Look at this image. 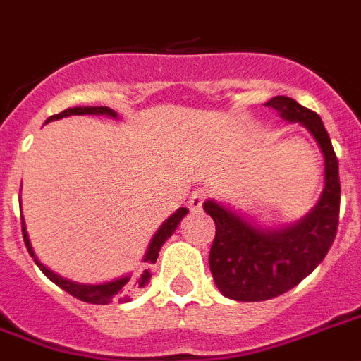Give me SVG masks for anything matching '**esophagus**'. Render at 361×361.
<instances>
[{
  "label": "esophagus",
  "instance_id": "obj_1",
  "mask_svg": "<svg viewBox=\"0 0 361 361\" xmlns=\"http://www.w3.org/2000/svg\"><path fill=\"white\" fill-rule=\"evenodd\" d=\"M205 195H207L205 188H195L194 192H192V195H190V201H188L190 209H194V211H200L201 205H203V200H205Z\"/></svg>",
  "mask_w": 361,
  "mask_h": 361
}]
</instances>
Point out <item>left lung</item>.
<instances>
[{
  "label": "left lung",
  "mask_w": 361,
  "mask_h": 361,
  "mask_svg": "<svg viewBox=\"0 0 361 361\" xmlns=\"http://www.w3.org/2000/svg\"><path fill=\"white\" fill-rule=\"evenodd\" d=\"M288 122L311 131L324 154L322 197L305 219L281 230H264L216 201H205L216 233L209 252L212 279L226 298L264 301L300 284L326 258L339 224V164L322 118L286 96L265 103Z\"/></svg>",
  "instance_id": "8db88e82"
}]
</instances>
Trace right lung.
<instances>
[{
  "mask_svg": "<svg viewBox=\"0 0 361 361\" xmlns=\"http://www.w3.org/2000/svg\"><path fill=\"white\" fill-rule=\"evenodd\" d=\"M69 114H109V116H114V118H116V113L109 107H73L66 109V111H61V113L58 114H52L47 122H50V120L54 118H63V116H69ZM186 214H188V209H186V207H180L175 214H171V216L161 224V228L156 231V235L152 237V241H150L149 250L145 254V264H142L133 275L122 276L118 281L107 282V284H80V282L67 281L63 276L56 275V273H52L49 267H44V265L37 259V256L33 254L30 239H27L26 228H24V220H22V235H24V243H26L27 252H30V256H33V262L39 265V269L43 271L44 275L49 276L54 284H58L61 290H66L67 294H71L73 298H77V300L80 301L96 303V305H107V303H111L113 300H131V295L137 294L141 288H145L149 284L150 276H152V264H156V259H158L161 245L173 235V231L177 230V226L180 224V220H183Z\"/></svg>",
  "mask_w": 361,
  "mask_h": 361,
  "instance_id": "add662e5",
  "label": "right lung"
}]
</instances>
